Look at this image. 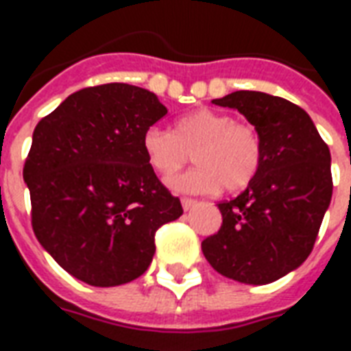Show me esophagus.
I'll use <instances>...</instances> for the list:
<instances>
[{
    "instance_id": "1",
    "label": "esophagus",
    "mask_w": 351,
    "mask_h": 351,
    "mask_svg": "<svg viewBox=\"0 0 351 351\" xmlns=\"http://www.w3.org/2000/svg\"><path fill=\"white\" fill-rule=\"evenodd\" d=\"M193 206H197V200L195 198H189V197H182V208L186 209H191Z\"/></svg>"
}]
</instances>
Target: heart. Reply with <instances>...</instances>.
Wrapping results in <instances>:
<instances>
[{
    "mask_svg": "<svg viewBox=\"0 0 351 351\" xmlns=\"http://www.w3.org/2000/svg\"><path fill=\"white\" fill-rule=\"evenodd\" d=\"M147 164L169 178L191 160L197 167L171 180L178 191L209 193L224 186L240 191L255 180L264 164V140L251 121L228 112L197 109L176 120L173 132L158 125L142 136Z\"/></svg>",
    "mask_w": 351,
    "mask_h": 351,
    "instance_id": "obj_1",
    "label": "heart"
}]
</instances>
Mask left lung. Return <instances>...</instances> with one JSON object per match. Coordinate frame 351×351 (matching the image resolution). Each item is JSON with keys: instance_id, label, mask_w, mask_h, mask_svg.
Segmentation results:
<instances>
[{"instance_id": "8db88e82", "label": "left lung", "mask_w": 351, "mask_h": 351, "mask_svg": "<svg viewBox=\"0 0 351 351\" xmlns=\"http://www.w3.org/2000/svg\"><path fill=\"white\" fill-rule=\"evenodd\" d=\"M261 131L264 164L239 197L219 204L222 226L204 239L213 269L244 284H267L299 267L313 250L332 200V156L304 109L258 90L213 100Z\"/></svg>"}]
</instances>
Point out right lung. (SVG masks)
Here are the masks:
<instances>
[{"label": "right lung", "instance_id": "right-lung-1", "mask_svg": "<svg viewBox=\"0 0 351 351\" xmlns=\"http://www.w3.org/2000/svg\"><path fill=\"white\" fill-rule=\"evenodd\" d=\"M165 114L153 93L104 84L71 95L36 125L23 165L32 230L78 280L109 288L143 275L156 231L184 213L142 147Z\"/></svg>", "mask_w": 351, "mask_h": 351}]
</instances>
